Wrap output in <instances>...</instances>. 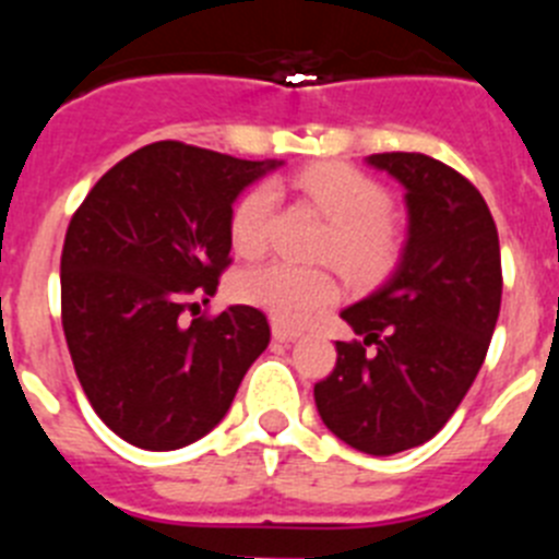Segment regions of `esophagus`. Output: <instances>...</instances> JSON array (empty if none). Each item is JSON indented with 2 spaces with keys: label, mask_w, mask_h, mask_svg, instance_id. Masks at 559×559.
I'll use <instances>...</instances> for the list:
<instances>
[{
  "label": "esophagus",
  "mask_w": 559,
  "mask_h": 559,
  "mask_svg": "<svg viewBox=\"0 0 559 559\" xmlns=\"http://www.w3.org/2000/svg\"><path fill=\"white\" fill-rule=\"evenodd\" d=\"M271 333H274L276 341H294L296 335H299V330L290 328V324H285V322H274L271 324Z\"/></svg>",
  "instance_id": "1"
}]
</instances>
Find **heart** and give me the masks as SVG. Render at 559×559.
I'll return each mask as SVG.
<instances>
[{
  "label": "heart",
  "mask_w": 559,
  "mask_h": 559,
  "mask_svg": "<svg viewBox=\"0 0 559 559\" xmlns=\"http://www.w3.org/2000/svg\"><path fill=\"white\" fill-rule=\"evenodd\" d=\"M294 185L330 218L324 257H333L360 283L394 269L403 251V235L389 215V192L378 181L344 162H316L296 173ZM274 201V187L260 181L231 206L229 240L240 257H257L265 249ZM235 294L237 299L263 308L276 322L302 324L338 299L341 285L330 269H302L276 260L240 271Z\"/></svg>",
  "instance_id": "b5f03b06"
}]
</instances>
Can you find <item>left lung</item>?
Instances as JSON below:
<instances>
[{"mask_svg":"<svg viewBox=\"0 0 559 559\" xmlns=\"http://www.w3.org/2000/svg\"><path fill=\"white\" fill-rule=\"evenodd\" d=\"M367 162L406 187L408 240L389 283L341 310L360 341H335L313 397L341 442L392 456L442 431L473 386L501 310V249L462 173L426 153Z\"/></svg>","mask_w":559,"mask_h":559,"instance_id":"left-lung-1","label":"left lung"}]
</instances>
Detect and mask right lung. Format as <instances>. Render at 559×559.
Segmentation results:
<instances>
[{
  "label": "right lung",
  "mask_w": 559,
  "mask_h": 559,
  "mask_svg": "<svg viewBox=\"0 0 559 559\" xmlns=\"http://www.w3.org/2000/svg\"><path fill=\"white\" fill-rule=\"evenodd\" d=\"M276 165L153 142L117 162L69 221L67 347L97 417L131 445L176 451L210 433L269 347L263 310L231 305L190 324L181 313L218 290L231 204Z\"/></svg>",
  "instance_id": "1"
}]
</instances>
